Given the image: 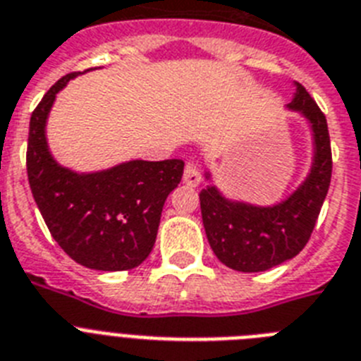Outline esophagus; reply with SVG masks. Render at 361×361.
Instances as JSON below:
<instances>
[{"label":"esophagus","instance_id":"34e87169","mask_svg":"<svg viewBox=\"0 0 361 361\" xmlns=\"http://www.w3.org/2000/svg\"><path fill=\"white\" fill-rule=\"evenodd\" d=\"M202 180V172H200L198 165L195 161L185 163V171H183V183H187L189 187H196Z\"/></svg>","mask_w":361,"mask_h":361}]
</instances>
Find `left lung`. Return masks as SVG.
<instances>
[{"instance_id": "left-lung-1", "label": "left lung", "mask_w": 361, "mask_h": 361, "mask_svg": "<svg viewBox=\"0 0 361 361\" xmlns=\"http://www.w3.org/2000/svg\"><path fill=\"white\" fill-rule=\"evenodd\" d=\"M290 102L312 124L316 156L307 181L274 207L227 202L214 187L200 192V209L211 250L227 268L253 274L292 259L307 246L326 198L332 176V150L325 114L305 86Z\"/></svg>"}]
</instances>
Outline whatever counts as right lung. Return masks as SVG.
Segmentation results:
<instances>
[{"label": "right lung", "mask_w": 361, "mask_h": 361, "mask_svg": "<svg viewBox=\"0 0 361 361\" xmlns=\"http://www.w3.org/2000/svg\"><path fill=\"white\" fill-rule=\"evenodd\" d=\"M78 73L53 84L32 111L29 185L51 235L75 262L101 271L132 269L150 255L163 204L181 181L185 163L135 159L97 174L56 165L45 143V121L54 95Z\"/></svg>", "instance_id": "add662e5"}]
</instances>
